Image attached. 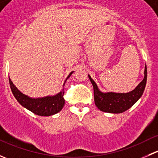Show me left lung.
<instances>
[{"mask_svg": "<svg viewBox=\"0 0 158 158\" xmlns=\"http://www.w3.org/2000/svg\"><path fill=\"white\" fill-rule=\"evenodd\" d=\"M89 78L93 85L94 100L98 109L105 112L118 114L124 112L130 109L141 97L147 82V67L145 66L144 69V79L133 91L128 93H103L98 90V86L89 75Z\"/></svg>", "mask_w": 158, "mask_h": 158, "instance_id": "left-lung-1", "label": "left lung"}]
</instances>
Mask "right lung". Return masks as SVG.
Returning a JSON list of instances; mask_svg holds the SVG:
<instances>
[{"label":"right lung","mask_w":158,"mask_h":158,"mask_svg":"<svg viewBox=\"0 0 158 158\" xmlns=\"http://www.w3.org/2000/svg\"><path fill=\"white\" fill-rule=\"evenodd\" d=\"M73 73V72L69 73L66 79L71 76ZM66 81H65V82H66ZM9 82H10L11 91H12L13 94H14V97L17 100V102L22 106L26 108L27 109L30 110L34 114L40 116H50L60 112L64 106L65 100L63 98L64 89H63L60 93L54 95V96H47L40 98H31L28 97L27 95H25L24 94L20 92L18 89L16 88L10 78H9Z\"/></svg>","instance_id":"add662e5"}]
</instances>
